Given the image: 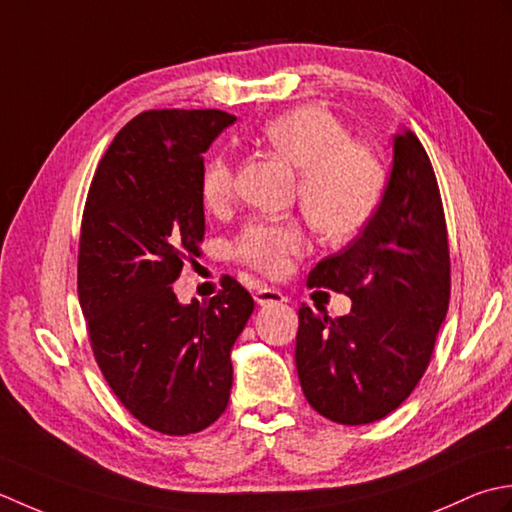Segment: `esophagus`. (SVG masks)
Wrapping results in <instances>:
<instances>
[{
  "mask_svg": "<svg viewBox=\"0 0 512 512\" xmlns=\"http://www.w3.org/2000/svg\"><path fill=\"white\" fill-rule=\"evenodd\" d=\"M254 300L258 302V305H280V302H285L287 298H285V294L283 291H278V289H274V287H263L260 285L256 291H254Z\"/></svg>",
  "mask_w": 512,
  "mask_h": 512,
  "instance_id": "1",
  "label": "esophagus"
}]
</instances>
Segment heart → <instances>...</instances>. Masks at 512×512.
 I'll list each match as a JSON object with an SVG mask.
<instances>
[{
  "instance_id": "b5f03b06",
  "label": "heart",
  "mask_w": 512,
  "mask_h": 512,
  "mask_svg": "<svg viewBox=\"0 0 512 512\" xmlns=\"http://www.w3.org/2000/svg\"><path fill=\"white\" fill-rule=\"evenodd\" d=\"M271 150L298 168L296 201L309 223L329 243H347L367 227L387 192V168L371 145L353 141L349 128L322 106H300L263 123ZM203 203L223 212L236 198V170L227 156L205 163L201 176ZM309 247L300 218H254L234 243L238 263L265 276H280L289 260Z\"/></svg>"
}]
</instances>
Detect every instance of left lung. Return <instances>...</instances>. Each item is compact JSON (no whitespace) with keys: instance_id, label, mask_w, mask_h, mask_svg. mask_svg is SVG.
Listing matches in <instances>:
<instances>
[{"instance_id":"1","label":"left lung","mask_w":512,"mask_h":512,"mask_svg":"<svg viewBox=\"0 0 512 512\" xmlns=\"http://www.w3.org/2000/svg\"><path fill=\"white\" fill-rule=\"evenodd\" d=\"M309 287L347 294V316L298 309L296 369L314 409L338 424H371L398 409L429 367L451 300L440 187L424 145L395 134L393 170L373 221L311 269Z\"/></svg>"}]
</instances>
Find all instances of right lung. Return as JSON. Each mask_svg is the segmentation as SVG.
Segmentation results:
<instances>
[{
    "instance_id": "obj_1",
    "label": "right lung",
    "mask_w": 512,
    "mask_h": 512,
    "mask_svg": "<svg viewBox=\"0 0 512 512\" xmlns=\"http://www.w3.org/2000/svg\"><path fill=\"white\" fill-rule=\"evenodd\" d=\"M236 121L223 110H148L114 137L81 218L77 291L95 360L141 424L190 435L223 415L232 351L254 298L232 276L207 302L172 283L205 236L203 152Z\"/></svg>"
}]
</instances>
